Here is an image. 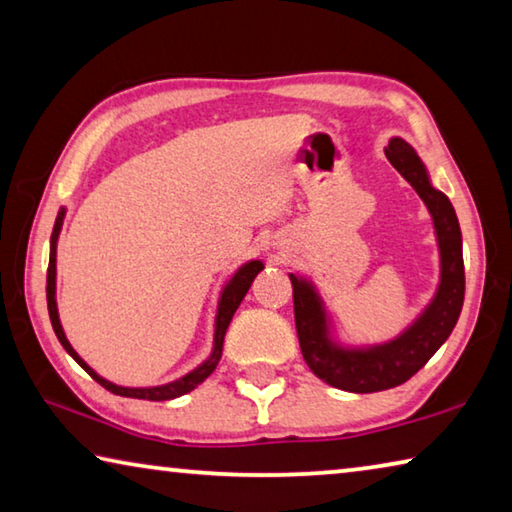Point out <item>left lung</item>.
<instances>
[{"label": "left lung", "instance_id": "obj_1", "mask_svg": "<svg viewBox=\"0 0 512 512\" xmlns=\"http://www.w3.org/2000/svg\"><path fill=\"white\" fill-rule=\"evenodd\" d=\"M384 151L388 162L402 173L404 180H409L433 216L440 246V284L431 305L397 339L350 350L329 339L325 307L314 284L293 273L289 275L302 357L325 384L350 393L386 391L411 379L452 334L465 298L463 239L452 203L443 192L431 187L418 153L404 140L395 137Z\"/></svg>", "mask_w": 512, "mask_h": 512}]
</instances>
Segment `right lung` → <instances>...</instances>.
Here are the masks:
<instances>
[{
  "mask_svg": "<svg viewBox=\"0 0 512 512\" xmlns=\"http://www.w3.org/2000/svg\"><path fill=\"white\" fill-rule=\"evenodd\" d=\"M63 219H65V207H60V212L56 216V223H54V232H51V250H49V268H47V307H49V318H51V327H54V332L58 336V341L63 348L67 350L69 357H72L79 366L88 372V375L99 381V384L106 388V391L121 395V397H135V400H151V402H164V400H173V397H180L189 391H194L198 384H203V381L212 375L216 363L221 359V352H223V339H225V329H228L232 316H235L237 307L241 305V300L250 289V284H253L255 275L262 271L264 264L262 262H248L239 268L235 273V277L225 284V289L221 293V300H219V314H216V325H214V350L210 354V359L203 361L201 366L196 370L187 372L185 377H180L176 381H171V384H164V386H151V388H126V386H117L112 384V381L99 377L97 372H94L88 363H85L76 350L69 345L67 336L63 332V325H60V318H58V307H56V241L60 235V228H63Z\"/></svg>",
  "mask_w": 512,
  "mask_h": 512,
  "instance_id": "add662e5",
  "label": "right lung"
}]
</instances>
